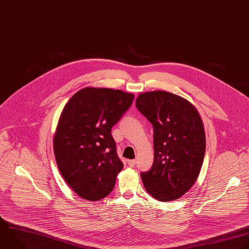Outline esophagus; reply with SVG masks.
<instances>
[{"mask_svg":"<svg viewBox=\"0 0 249 249\" xmlns=\"http://www.w3.org/2000/svg\"><path fill=\"white\" fill-rule=\"evenodd\" d=\"M128 165L130 166V167H135V165H136V163H137V161L136 160H128Z\"/></svg>","mask_w":249,"mask_h":249,"instance_id":"34e87169","label":"esophagus"}]
</instances>
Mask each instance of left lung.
<instances>
[{
    "label": "left lung",
    "instance_id": "1",
    "mask_svg": "<svg viewBox=\"0 0 249 249\" xmlns=\"http://www.w3.org/2000/svg\"><path fill=\"white\" fill-rule=\"evenodd\" d=\"M136 107L153 126V165L141 174L144 188L160 202L175 201L190 190L202 169V118L189 101L161 90L140 94Z\"/></svg>",
    "mask_w": 249,
    "mask_h": 249
}]
</instances>
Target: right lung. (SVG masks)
Masks as SVG:
<instances>
[{
  "instance_id": "1",
  "label": "right lung",
  "mask_w": 249,
  "mask_h": 249,
  "mask_svg": "<svg viewBox=\"0 0 249 249\" xmlns=\"http://www.w3.org/2000/svg\"><path fill=\"white\" fill-rule=\"evenodd\" d=\"M134 98L121 90L85 87L61 112L53 138L56 163L68 185L84 200L99 201L113 190L123 163L110 132Z\"/></svg>"
}]
</instances>
